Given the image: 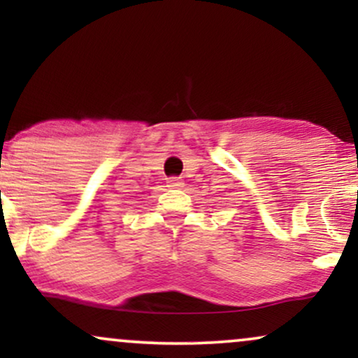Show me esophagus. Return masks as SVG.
Masks as SVG:
<instances>
[{"mask_svg":"<svg viewBox=\"0 0 358 358\" xmlns=\"http://www.w3.org/2000/svg\"><path fill=\"white\" fill-rule=\"evenodd\" d=\"M166 183H168V187H171V188L183 187V182H182V180H178V178H170Z\"/></svg>","mask_w":358,"mask_h":358,"instance_id":"esophagus-1","label":"esophagus"}]
</instances>
